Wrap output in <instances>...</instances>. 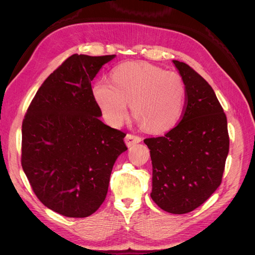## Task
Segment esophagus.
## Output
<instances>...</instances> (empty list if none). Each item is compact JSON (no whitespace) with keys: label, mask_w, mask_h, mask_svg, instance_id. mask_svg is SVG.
<instances>
[{"label":"esophagus","mask_w":255,"mask_h":255,"mask_svg":"<svg viewBox=\"0 0 255 255\" xmlns=\"http://www.w3.org/2000/svg\"><path fill=\"white\" fill-rule=\"evenodd\" d=\"M125 140H126V143H127L128 146H132L135 143L140 142L141 141V137L137 136V135H133V134H128L126 136V139Z\"/></svg>","instance_id":"esophagus-1"}]
</instances>
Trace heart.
I'll return each mask as SVG.
<instances>
[{
    "label": "heart",
    "mask_w": 255,
    "mask_h": 255,
    "mask_svg": "<svg viewBox=\"0 0 255 255\" xmlns=\"http://www.w3.org/2000/svg\"><path fill=\"white\" fill-rule=\"evenodd\" d=\"M97 104L112 126L126 118L128 102L142 129L161 133L171 128L183 111L185 85L174 71L145 63H127L112 73V82L99 80L92 88Z\"/></svg>",
    "instance_id": "heart-1"
}]
</instances>
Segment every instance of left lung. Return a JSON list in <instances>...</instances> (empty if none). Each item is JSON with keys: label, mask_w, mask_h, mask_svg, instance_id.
Here are the masks:
<instances>
[{"label": "left lung", "mask_w": 255, "mask_h": 255, "mask_svg": "<svg viewBox=\"0 0 255 255\" xmlns=\"http://www.w3.org/2000/svg\"><path fill=\"white\" fill-rule=\"evenodd\" d=\"M172 61L185 85L182 119L165 136L143 142L153 166L152 200L168 213L186 214L220 186L230 139L227 116L211 85L187 64Z\"/></svg>", "instance_id": "8db88e82"}]
</instances>
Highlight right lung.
I'll use <instances>...</instances> for the list:
<instances>
[{"label":"right lung","instance_id":"add662e5","mask_svg":"<svg viewBox=\"0 0 255 255\" xmlns=\"http://www.w3.org/2000/svg\"><path fill=\"white\" fill-rule=\"evenodd\" d=\"M116 55L68 57L38 89L22 122L21 165L50 210L84 218L101 206L126 133L99 119L91 81Z\"/></svg>","mask_w":255,"mask_h":255}]
</instances>
